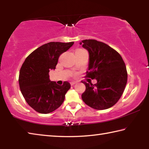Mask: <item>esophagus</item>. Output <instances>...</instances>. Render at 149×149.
Returning a JSON list of instances; mask_svg holds the SVG:
<instances>
[{"mask_svg":"<svg viewBox=\"0 0 149 149\" xmlns=\"http://www.w3.org/2000/svg\"><path fill=\"white\" fill-rule=\"evenodd\" d=\"M76 83H77L76 81H72V82H70V84H71V85H74L76 84Z\"/></svg>","mask_w":149,"mask_h":149,"instance_id":"esophagus-1","label":"esophagus"}]
</instances>
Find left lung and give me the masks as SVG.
<instances>
[{"mask_svg": "<svg viewBox=\"0 0 149 149\" xmlns=\"http://www.w3.org/2000/svg\"><path fill=\"white\" fill-rule=\"evenodd\" d=\"M89 52L86 76L95 79V84L83 82L86 87L82 100L96 110H105L114 106L122 95L127 80L125 63L114 49L94 39L79 43Z\"/></svg>", "mask_w": 149, "mask_h": 149, "instance_id": "8db88e82", "label": "left lung"}]
</instances>
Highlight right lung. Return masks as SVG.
Masks as SVG:
<instances>
[{"mask_svg":"<svg viewBox=\"0 0 149 149\" xmlns=\"http://www.w3.org/2000/svg\"><path fill=\"white\" fill-rule=\"evenodd\" d=\"M74 42H50L39 47L25 60L19 75L20 90L30 107L41 114H49L59 108L70 87L50 81L49 73L55 70L59 56L67 51Z\"/></svg>","mask_w":149,"mask_h":149,"instance_id":"right-lung-1","label":"right lung"}]
</instances>
